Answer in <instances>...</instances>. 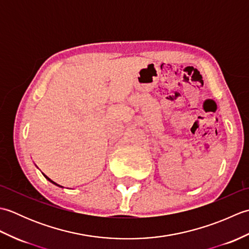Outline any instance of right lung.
Instances as JSON below:
<instances>
[{
  "label": "right lung",
  "instance_id": "add662e5",
  "mask_svg": "<svg viewBox=\"0 0 249 249\" xmlns=\"http://www.w3.org/2000/svg\"><path fill=\"white\" fill-rule=\"evenodd\" d=\"M43 174H44V173H43ZM44 177H45V178H46L47 179H48V181H49V182H51L52 184H54V185H56V186H60V185H57V184H56V183H54L53 181H51V179H50V178H49L48 177H47V176H45V174H44ZM61 187H62V186H61Z\"/></svg>",
  "mask_w": 249,
  "mask_h": 249
}]
</instances>
